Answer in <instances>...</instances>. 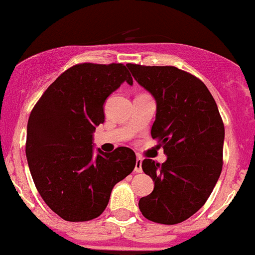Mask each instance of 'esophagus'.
<instances>
[{
    "label": "esophagus",
    "mask_w": 255,
    "mask_h": 255,
    "mask_svg": "<svg viewBox=\"0 0 255 255\" xmlns=\"http://www.w3.org/2000/svg\"><path fill=\"white\" fill-rule=\"evenodd\" d=\"M134 172H136V173H141V172H142V159L138 158V156H137V159H136Z\"/></svg>",
    "instance_id": "34e87169"
}]
</instances>
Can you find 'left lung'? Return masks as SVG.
<instances>
[{"instance_id":"8db88e82","label":"left lung","mask_w":255,"mask_h":255,"mask_svg":"<svg viewBox=\"0 0 255 255\" xmlns=\"http://www.w3.org/2000/svg\"><path fill=\"white\" fill-rule=\"evenodd\" d=\"M127 66L156 101L151 137L167 155L163 164L142 161L154 190L140 199L138 208L152 222H183L205 204L222 172V118L207 86L195 75L176 66Z\"/></svg>"}]
</instances>
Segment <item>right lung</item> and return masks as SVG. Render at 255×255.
<instances>
[{
	"label": "right lung",
	"instance_id": "obj_1",
	"mask_svg": "<svg viewBox=\"0 0 255 255\" xmlns=\"http://www.w3.org/2000/svg\"><path fill=\"white\" fill-rule=\"evenodd\" d=\"M132 77L123 64H77L57 77L33 108L25 154L43 201L69 222L100 216L110 194L134 169L136 155L121 146L97 150L92 133L105 121L104 103Z\"/></svg>",
	"mask_w": 255,
	"mask_h": 255
}]
</instances>
